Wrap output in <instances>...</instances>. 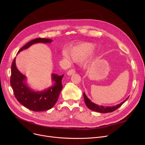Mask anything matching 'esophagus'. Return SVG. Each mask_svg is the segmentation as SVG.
Listing matches in <instances>:
<instances>
[{"mask_svg": "<svg viewBox=\"0 0 145 145\" xmlns=\"http://www.w3.org/2000/svg\"><path fill=\"white\" fill-rule=\"evenodd\" d=\"M75 73V71L74 69H71L67 72V74L68 76H71L72 74Z\"/></svg>", "mask_w": 145, "mask_h": 145, "instance_id": "esophagus-1", "label": "esophagus"}]
</instances>
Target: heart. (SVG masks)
Masks as SVG:
<instances>
[{"label": "heart", "instance_id": "b5f03b06", "mask_svg": "<svg viewBox=\"0 0 145 145\" xmlns=\"http://www.w3.org/2000/svg\"><path fill=\"white\" fill-rule=\"evenodd\" d=\"M93 49V45L91 43H87L71 48L69 50V52L73 60L76 61V62H79V61H82L84 59ZM63 56L66 59L68 60H71V57L67 52H64Z\"/></svg>", "mask_w": 145, "mask_h": 145}]
</instances>
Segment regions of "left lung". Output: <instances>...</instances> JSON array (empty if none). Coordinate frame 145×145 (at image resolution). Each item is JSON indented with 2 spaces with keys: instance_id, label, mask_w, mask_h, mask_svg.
Segmentation results:
<instances>
[{
  "instance_id": "1",
  "label": "left lung",
  "mask_w": 145,
  "mask_h": 145,
  "mask_svg": "<svg viewBox=\"0 0 145 145\" xmlns=\"http://www.w3.org/2000/svg\"><path fill=\"white\" fill-rule=\"evenodd\" d=\"M83 96H84V100L86 105L87 106V107L92 110H94L97 112H100L102 113H108V112H112L116 110L117 109H118L119 107L121 106V105H123L129 97L123 101L122 102H121L120 104H118L116 106H99L98 105H96L94 103L91 101L86 96L85 93H83Z\"/></svg>"
}]
</instances>
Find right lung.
<instances>
[{"mask_svg": "<svg viewBox=\"0 0 145 145\" xmlns=\"http://www.w3.org/2000/svg\"><path fill=\"white\" fill-rule=\"evenodd\" d=\"M52 42L49 39L36 38L26 44L18 53L27 49L33 44L49 43ZM15 61L16 57L12 64L10 85L18 102L26 108L35 112L45 111L53 108L62 89V80L64 74L59 76L55 73L52 74V80L54 83L53 85L42 91H35L26 84V77L18 69Z\"/></svg>", "mask_w": 145, "mask_h": 145, "instance_id": "obj_1", "label": "right lung"}]
</instances>
